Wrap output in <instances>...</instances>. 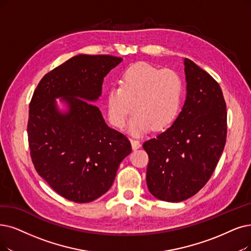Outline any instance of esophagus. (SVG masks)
<instances>
[{
  "instance_id": "esophagus-1",
  "label": "esophagus",
  "mask_w": 251,
  "mask_h": 251,
  "mask_svg": "<svg viewBox=\"0 0 251 251\" xmlns=\"http://www.w3.org/2000/svg\"><path fill=\"white\" fill-rule=\"evenodd\" d=\"M131 143H132V148L134 150L136 149H139L140 147H141V143H140L139 140H136V139H131Z\"/></svg>"
}]
</instances>
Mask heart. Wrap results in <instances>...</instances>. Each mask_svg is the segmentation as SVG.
I'll use <instances>...</instances> for the list:
<instances>
[{"label": "heart", "instance_id": "b5f03b06", "mask_svg": "<svg viewBox=\"0 0 251 251\" xmlns=\"http://www.w3.org/2000/svg\"><path fill=\"white\" fill-rule=\"evenodd\" d=\"M183 99V81L172 70H160L148 63L129 66L122 74L118 86L107 93L109 122L122 128L132 110L128 131L133 135L147 133L152 126L162 129L177 117Z\"/></svg>", "mask_w": 251, "mask_h": 251}]
</instances>
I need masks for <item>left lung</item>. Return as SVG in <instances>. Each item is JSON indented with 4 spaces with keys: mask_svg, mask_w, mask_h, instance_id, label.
<instances>
[{
    "mask_svg": "<svg viewBox=\"0 0 251 251\" xmlns=\"http://www.w3.org/2000/svg\"><path fill=\"white\" fill-rule=\"evenodd\" d=\"M186 98L172 126L144 142L146 182L158 200L177 203L196 195L211 177L226 140V105L219 84L183 59Z\"/></svg>",
    "mask_w": 251,
    "mask_h": 251,
    "instance_id": "1",
    "label": "left lung"
}]
</instances>
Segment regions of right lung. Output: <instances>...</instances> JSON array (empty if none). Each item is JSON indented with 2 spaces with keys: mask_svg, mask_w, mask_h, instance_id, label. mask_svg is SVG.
Returning a JSON list of instances; mask_svg holds the SVG:
<instances>
[{
  "mask_svg": "<svg viewBox=\"0 0 251 251\" xmlns=\"http://www.w3.org/2000/svg\"><path fill=\"white\" fill-rule=\"evenodd\" d=\"M122 62L112 55H75L41 79L29 103L27 136L36 171L70 201L88 203L107 193L132 152L127 138L109 127L93 105L105 76Z\"/></svg>",
  "mask_w": 251,
  "mask_h": 251,
  "instance_id": "add662e5",
  "label": "right lung"
}]
</instances>
